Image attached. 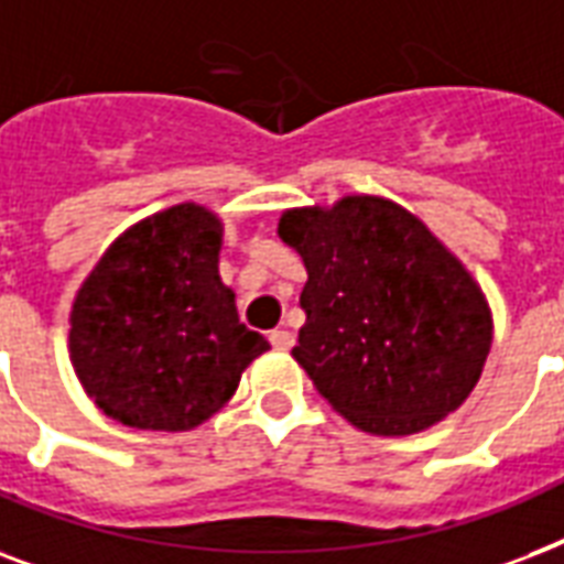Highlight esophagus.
Wrapping results in <instances>:
<instances>
[{"label": "esophagus", "mask_w": 564, "mask_h": 564, "mask_svg": "<svg viewBox=\"0 0 564 564\" xmlns=\"http://www.w3.org/2000/svg\"><path fill=\"white\" fill-rule=\"evenodd\" d=\"M270 344H273L276 350H291V347H294V335L288 329H273L270 332Z\"/></svg>", "instance_id": "34e87169"}]
</instances>
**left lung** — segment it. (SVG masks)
Returning <instances> with one entry per match:
<instances>
[{"instance_id": "8db88e82", "label": "left lung", "mask_w": 564, "mask_h": 564, "mask_svg": "<svg viewBox=\"0 0 564 564\" xmlns=\"http://www.w3.org/2000/svg\"><path fill=\"white\" fill-rule=\"evenodd\" d=\"M305 261L300 361L332 409L377 435H412L456 412L491 350L470 273L414 214L379 196L282 214Z\"/></svg>"}]
</instances>
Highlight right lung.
Listing matches in <instances>:
<instances>
[{
    "mask_svg": "<svg viewBox=\"0 0 564 564\" xmlns=\"http://www.w3.org/2000/svg\"><path fill=\"white\" fill-rule=\"evenodd\" d=\"M223 226L199 205L138 223L105 252L69 314V356L108 417L138 430H194L268 350L220 282Z\"/></svg>",
    "mask_w": 564,
    "mask_h": 564,
    "instance_id": "add662e5",
    "label": "right lung"
}]
</instances>
